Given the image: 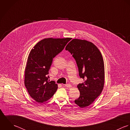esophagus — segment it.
Wrapping results in <instances>:
<instances>
[{
    "label": "esophagus",
    "instance_id": "obj_1",
    "mask_svg": "<svg viewBox=\"0 0 130 130\" xmlns=\"http://www.w3.org/2000/svg\"><path fill=\"white\" fill-rule=\"evenodd\" d=\"M63 85H64V86H65L66 87H68V88H70V87H71L72 86H71V84H63Z\"/></svg>",
    "mask_w": 130,
    "mask_h": 130
}]
</instances>
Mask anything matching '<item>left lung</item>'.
<instances>
[{"label":"left lung","mask_w":130,"mask_h":130,"mask_svg":"<svg viewBox=\"0 0 130 130\" xmlns=\"http://www.w3.org/2000/svg\"><path fill=\"white\" fill-rule=\"evenodd\" d=\"M75 59L79 75L84 82L77 85L80 96L75 103L82 108L92 104L104 88V66L103 56L92 43L77 39L71 41L65 48Z\"/></svg>","instance_id":"8db88e82"}]
</instances>
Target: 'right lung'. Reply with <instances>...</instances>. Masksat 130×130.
Segmentation results:
<instances>
[{"label": "right lung", "mask_w": 130, "mask_h": 130, "mask_svg": "<svg viewBox=\"0 0 130 130\" xmlns=\"http://www.w3.org/2000/svg\"><path fill=\"white\" fill-rule=\"evenodd\" d=\"M71 38H45L33 47L28 55L25 74V85L36 102L50 100L58 89L54 81L48 80L53 59L61 52Z\"/></svg>", "instance_id": "add662e5"}]
</instances>
